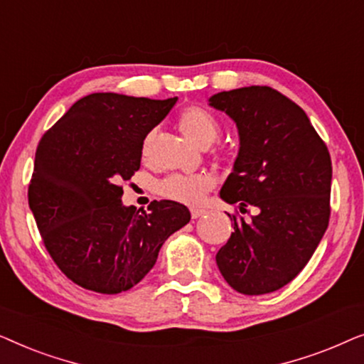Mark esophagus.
<instances>
[{
  "instance_id": "1",
  "label": "esophagus",
  "mask_w": 364,
  "mask_h": 364,
  "mask_svg": "<svg viewBox=\"0 0 364 364\" xmlns=\"http://www.w3.org/2000/svg\"><path fill=\"white\" fill-rule=\"evenodd\" d=\"M203 213H205V210H202V208H192V218L202 217Z\"/></svg>"
}]
</instances>
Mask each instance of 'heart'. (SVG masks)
Masks as SVG:
<instances>
[{"mask_svg":"<svg viewBox=\"0 0 364 364\" xmlns=\"http://www.w3.org/2000/svg\"><path fill=\"white\" fill-rule=\"evenodd\" d=\"M178 129L182 136L197 147H208L217 141L220 134V126L217 119L203 107L192 106L183 109L178 116ZM144 146V151H146ZM215 186L212 176L208 173H173L161 181L156 186L159 196L172 202L186 203V205H198L208 191Z\"/></svg>","mask_w":364,"mask_h":364,"instance_id":"1","label":"heart"}]
</instances>
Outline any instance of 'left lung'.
Returning <instances> with one entry per match:
<instances>
[{"mask_svg":"<svg viewBox=\"0 0 364 364\" xmlns=\"http://www.w3.org/2000/svg\"><path fill=\"white\" fill-rule=\"evenodd\" d=\"M208 104L237 124L240 149L220 197L250 220L228 215L233 232L215 260L243 295L290 283L315 253L330 222L331 159L300 106L268 86L223 91Z\"/></svg>","mask_w":364,"mask_h":364,"instance_id":"obj_1","label":"left lung"}]
</instances>
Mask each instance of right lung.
<instances>
[{"label": "right lung", "instance_id": "add662e5", "mask_svg": "<svg viewBox=\"0 0 364 364\" xmlns=\"http://www.w3.org/2000/svg\"><path fill=\"white\" fill-rule=\"evenodd\" d=\"M176 102L94 92L39 141L29 208L49 255L76 285L106 295L127 291L191 220L178 202L154 200L139 213L121 200V182L141 167L144 139Z\"/></svg>", "mask_w": 364, "mask_h": 364}]
</instances>
